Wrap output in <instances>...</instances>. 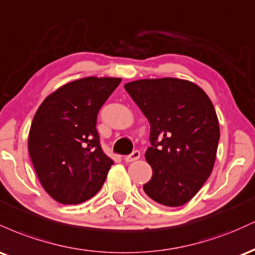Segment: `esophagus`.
I'll list each match as a JSON object with an SVG mask.
<instances>
[{"instance_id": "esophagus-1", "label": "esophagus", "mask_w": 255, "mask_h": 255, "mask_svg": "<svg viewBox=\"0 0 255 255\" xmlns=\"http://www.w3.org/2000/svg\"><path fill=\"white\" fill-rule=\"evenodd\" d=\"M139 158H140V151L135 150V151L131 152L129 156H126V157H125V160H126V162H127V163H130V162H134V160L139 159Z\"/></svg>"}]
</instances>
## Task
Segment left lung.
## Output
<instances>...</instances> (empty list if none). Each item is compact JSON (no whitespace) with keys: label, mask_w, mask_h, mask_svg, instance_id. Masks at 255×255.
<instances>
[{"label":"left lung","mask_w":255,"mask_h":255,"mask_svg":"<svg viewBox=\"0 0 255 255\" xmlns=\"http://www.w3.org/2000/svg\"><path fill=\"white\" fill-rule=\"evenodd\" d=\"M125 89L151 125L145 157L153 174L145 193L165 206L188 203L211 175L217 154L219 125L212 102L182 79H142Z\"/></svg>","instance_id":"left-lung-1"}]
</instances>
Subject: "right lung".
I'll list each match as a JSON object with an SVG mask.
<instances>
[{
  "mask_svg": "<svg viewBox=\"0 0 255 255\" xmlns=\"http://www.w3.org/2000/svg\"><path fill=\"white\" fill-rule=\"evenodd\" d=\"M120 83V78L79 79L38 108L28 153L43 188L58 203H84L103 186L114 162L99 144L97 115Z\"/></svg>",
  "mask_w": 255,
  "mask_h": 255,
  "instance_id": "obj_1",
  "label": "right lung"
}]
</instances>
